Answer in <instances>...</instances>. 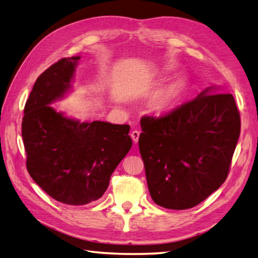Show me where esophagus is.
Listing matches in <instances>:
<instances>
[{
    "label": "esophagus",
    "mask_w": 258,
    "mask_h": 258,
    "mask_svg": "<svg viewBox=\"0 0 258 258\" xmlns=\"http://www.w3.org/2000/svg\"><path fill=\"white\" fill-rule=\"evenodd\" d=\"M131 136H132L134 143H138L139 142V138H140V132H139V131H133L132 134H131Z\"/></svg>",
    "instance_id": "esophagus-1"
}]
</instances>
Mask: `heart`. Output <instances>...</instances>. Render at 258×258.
I'll list each match as a JSON object with an SVG mask.
<instances>
[{
    "label": "heart",
    "instance_id": "heart-1",
    "mask_svg": "<svg viewBox=\"0 0 258 258\" xmlns=\"http://www.w3.org/2000/svg\"><path fill=\"white\" fill-rule=\"evenodd\" d=\"M170 97H171V93L170 92H164L159 96V100L161 103H165V102H168Z\"/></svg>",
    "mask_w": 258,
    "mask_h": 258
}]
</instances>
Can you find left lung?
Masks as SVG:
<instances>
[{
	"instance_id": "obj_1",
	"label": "left lung",
	"mask_w": 258,
	"mask_h": 258,
	"mask_svg": "<svg viewBox=\"0 0 258 258\" xmlns=\"http://www.w3.org/2000/svg\"><path fill=\"white\" fill-rule=\"evenodd\" d=\"M141 127L140 152L156 205L192 208L225 182L240 134L231 94L209 87L169 114L143 116Z\"/></svg>"
}]
</instances>
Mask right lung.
Returning a JSON list of instances; mask_svg holds the SVG:
<instances>
[{
    "label": "right lung",
    "mask_w": 258,
    "mask_h": 258,
    "mask_svg": "<svg viewBox=\"0 0 258 258\" xmlns=\"http://www.w3.org/2000/svg\"><path fill=\"white\" fill-rule=\"evenodd\" d=\"M79 59H60L39 76L22 120L29 174L54 200L72 206L99 199L132 148L130 125L80 123L50 106L72 88Z\"/></svg>",
    "instance_id": "right-lung-1"
}]
</instances>
